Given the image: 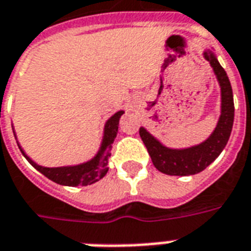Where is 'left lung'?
<instances>
[{"mask_svg":"<svg viewBox=\"0 0 251 251\" xmlns=\"http://www.w3.org/2000/svg\"><path fill=\"white\" fill-rule=\"evenodd\" d=\"M204 57L215 71L216 77L221 87V116L215 131L210 134L209 138L198 146L176 150V149H168L163 146L145 127L139 129V135L150 154L155 168L167 175L189 176L205 170L221 154L232 133L233 121H234L232 85L226 72L220 66L219 60L216 59L213 52L205 51Z\"/></svg>","mask_w":251,"mask_h":251,"instance_id":"1","label":"left lung"}]
</instances>
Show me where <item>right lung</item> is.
Instances as JSON below:
<instances>
[{
  "mask_svg": "<svg viewBox=\"0 0 251 251\" xmlns=\"http://www.w3.org/2000/svg\"><path fill=\"white\" fill-rule=\"evenodd\" d=\"M122 114H124V112L120 110L106 121L104 129V139H102V143H101L100 151L97 152V155L93 159L83 164L68 166V167H42L39 164H36L35 162H32L25 154V151L21 149L19 145L18 147L32 167L36 168L46 177H49L50 180L55 181L57 184L68 185V187L93 184L96 181L100 180L101 177H104L106 175V172H108V159L110 156L112 143L114 142V138L117 137L118 124H120V118H121Z\"/></svg>",
  "mask_w": 251,
  "mask_h": 251,
  "instance_id": "1",
  "label": "right lung"
}]
</instances>
